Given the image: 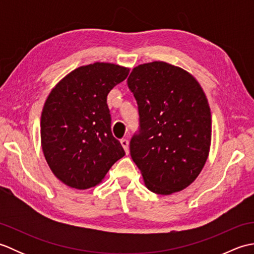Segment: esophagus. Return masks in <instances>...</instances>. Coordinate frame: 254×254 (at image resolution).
Segmentation results:
<instances>
[{
	"label": "esophagus",
	"instance_id": "esophagus-1",
	"mask_svg": "<svg viewBox=\"0 0 254 254\" xmlns=\"http://www.w3.org/2000/svg\"><path fill=\"white\" fill-rule=\"evenodd\" d=\"M120 143H121V145H122L124 152H126V154L127 155L128 152H130V150H128V141H127V138H122L121 141H120Z\"/></svg>",
	"mask_w": 254,
	"mask_h": 254
}]
</instances>
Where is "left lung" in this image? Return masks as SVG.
Instances as JSON below:
<instances>
[{
	"instance_id": "1",
	"label": "left lung",
	"mask_w": 254,
	"mask_h": 254,
	"mask_svg": "<svg viewBox=\"0 0 254 254\" xmlns=\"http://www.w3.org/2000/svg\"><path fill=\"white\" fill-rule=\"evenodd\" d=\"M127 85L141 122L130 153L145 187L161 195L182 191L202 171L212 142V117L202 86L186 69L163 61L134 67Z\"/></svg>"
}]
</instances>
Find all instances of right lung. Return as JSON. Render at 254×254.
<instances>
[{"instance_id":"obj_1","label":"right lung","mask_w":254,"mask_h":254,"mask_svg":"<svg viewBox=\"0 0 254 254\" xmlns=\"http://www.w3.org/2000/svg\"><path fill=\"white\" fill-rule=\"evenodd\" d=\"M128 72L113 63L83 65L48 95L40 120L41 147L53 175L67 187L87 190L99 185L126 154L111 133L107 96Z\"/></svg>"}]
</instances>
